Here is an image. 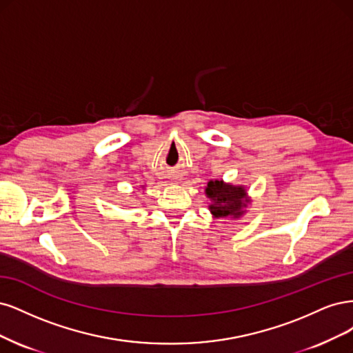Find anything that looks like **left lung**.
Here are the masks:
<instances>
[{
	"label": "left lung",
	"mask_w": 353,
	"mask_h": 353,
	"mask_svg": "<svg viewBox=\"0 0 353 353\" xmlns=\"http://www.w3.org/2000/svg\"><path fill=\"white\" fill-rule=\"evenodd\" d=\"M210 199L208 210L214 219L239 220L246 214L251 198L243 185L225 183L224 180H210L205 188Z\"/></svg>",
	"instance_id": "obj_1"
}]
</instances>
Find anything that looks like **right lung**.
Segmentation results:
<instances>
[{"mask_svg":"<svg viewBox=\"0 0 353 353\" xmlns=\"http://www.w3.org/2000/svg\"><path fill=\"white\" fill-rule=\"evenodd\" d=\"M142 188H145V186H142Z\"/></svg>","mask_w":353,"mask_h":353,"instance_id":"1","label":"right lung"}]
</instances>
